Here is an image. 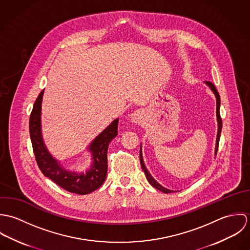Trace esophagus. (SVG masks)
<instances>
[{"label":"esophagus","instance_id":"1","mask_svg":"<svg viewBox=\"0 0 250 250\" xmlns=\"http://www.w3.org/2000/svg\"><path fill=\"white\" fill-rule=\"evenodd\" d=\"M130 118H131L132 122L137 123V124H140V123L143 121V114L141 113V111L136 110V111H134V112L130 115Z\"/></svg>","mask_w":250,"mask_h":250}]
</instances>
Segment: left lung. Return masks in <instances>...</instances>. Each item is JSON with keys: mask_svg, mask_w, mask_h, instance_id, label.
<instances>
[{"mask_svg": "<svg viewBox=\"0 0 250 250\" xmlns=\"http://www.w3.org/2000/svg\"><path fill=\"white\" fill-rule=\"evenodd\" d=\"M209 87L210 89L213 91V93L215 96V99H216V120H217V135H216V142H215V147H214V154L216 155V152H217V147H218V143H219V138H220V133H221V128H222V122H221V118H220V113H219V107H220V97H219V94L216 90V88L214 87V84L210 82H204ZM142 146L141 145V152H140V161H141V166H142V168H143V172L145 173V176L147 181L157 189L165 192V193H171V192H175V191H178V190H171V189H168L165 187H163L161 184H159L155 179L152 177V175L150 174V172L148 171V169L146 168L145 165H144V162H143V151H142Z\"/></svg>", "mask_w": 250, "mask_h": 250, "instance_id": "left-lung-1", "label": "left lung"}]
</instances>
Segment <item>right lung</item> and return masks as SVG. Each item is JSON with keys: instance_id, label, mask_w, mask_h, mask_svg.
Instances as JSON below:
<instances>
[{"instance_id": "right-lung-1", "label": "right lung", "mask_w": 250, "mask_h": 250, "mask_svg": "<svg viewBox=\"0 0 250 250\" xmlns=\"http://www.w3.org/2000/svg\"><path fill=\"white\" fill-rule=\"evenodd\" d=\"M44 89L36 98L30 116V135L36 163L41 172L57 185L77 194H87L100 188L107 177V148L109 143L117 136L118 118L114 119L107 128L101 132L87 149L91 154L92 163L83 171L67 170L59 160L54 158L45 145L41 130V105Z\"/></svg>"}]
</instances>
